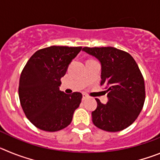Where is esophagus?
Masks as SVG:
<instances>
[{"mask_svg": "<svg viewBox=\"0 0 160 160\" xmlns=\"http://www.w3.org/2000/svg\"><path fill=\"white\" fill-rule=\"evenodd\" d=\"M87 98V95L86 94H82V99H86Z\"/></svg>", "mask_w": 160, "mask_h": 160, "instance_id": "34e87169", "label": "esophagus"}]
</instances>
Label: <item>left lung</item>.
<instances>
[{
	"label": "left lung",
	"instance_id": "obj_1",
	"mask_svg": "<svg viewBox=\"0 0 160 160\" xmlns=\"http://www.w3.org/2000/svg\"><path fill=\"white\" fill-rule=\"evenodd\" d=\"M102 64L101 86L107 89L108 102L98 98L92 112L93 123L110 132L122 131L135 122L145 101L142 74L131 54L114 47H84Z\"/></svg>",
	"mask_w": 160,
	"mask_h": 160
}]
</instances>
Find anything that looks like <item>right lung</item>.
I'll return each mask as SVG.
<instances>
[{
  "label": "right lung",
  "instance_id": "add662e5",
  "mask_svg": "<svg viewBox=\"0 0 160 160\" xmlns=\"http://www.w3.org/2000/svg\"><path fill=\"white\" fill-rule=\"evenodd\" d=\"M81 46H53L35 52L22 70L20 102L25 116L38 129L54 132L70 124L82 94L61 91V78Z\"/></svg>",
  "mask_w": 160,
  "mask_h": 160
}]
</instances>
